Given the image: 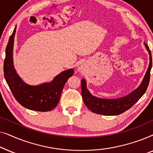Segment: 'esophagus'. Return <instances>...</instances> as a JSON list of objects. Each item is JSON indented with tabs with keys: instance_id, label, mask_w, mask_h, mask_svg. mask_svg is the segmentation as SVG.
<instances>
[{
	"instance_id": "1",
	"label": "esophagus",
	"mask_w": 153,
	"mask_h": 153,
	"mask_svg": "<svg viewBox=\"0 0 153 153\" xmlns=\"http://www.w3.org/2000/svg\"><path fill=\"white\" fill-rule=\"evenodd\" d=\"M78 70H79V71H81V70H82V68H79Z\"/></svg>"
}]
</instances>
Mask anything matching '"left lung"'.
Returning a JSON list of instances; mask_svg holds the SVG:
<instances>
[{
    "instance_id": "1",
    "label": "left lung",
    "mask_w": 153,
    "mask_h": 153,
    "mask_svg": "<svg viewBox=\"0 0 153 153\" xmlns=\"http://www.w3.org/2000/svg\"><path fill=\"white\" fill-rule=\"evenodd\" d=\"M144 45L150 56V62L148 70L141 84L137 89L128 95L117 99H104L95 97L90 93L87 88L86 81L81 79V94L85 105L92 112L104 116H116L128 110L138 102L146 93L149 84L150 70L152 68V56L148 46L144 42Z\"/></svg>"
}]
</instances>
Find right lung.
<instances>
[{
    "mask_svg": "<svg viewBox=\"0 0 153 153\" xmlns=\"http://www.w3.org/2000/svg\"><path fill=\"white\" fill-rule=\"evenodd\" d=\"M16 28L10 36L5 50L3 71L6 82L14 97L21 105L37 111H49L59 102L67 81L74 74V69L65 70L55 76L51 82L30 85L21 79L14 69L13 47Z\"/></svg>",
    "mask_w": 153,
    "mask_h": 153,
    "instance_id": "1",
    "label": "right lung"
}]
</instances>
